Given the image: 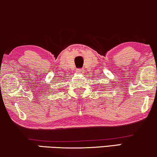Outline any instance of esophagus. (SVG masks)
<instances>
[{"instance_id": "34e87169", "label": "esophagus", "mask_w": 157, "mask_h": 157, "mask_svg": "<svg viewBox=\"0 0 157 157\" xmlns=\"http://www.w3.org/2000/svg\"><path fill=\"white\" fill-rule=\"evenodd\" d=\"M76 71H77V72H82L83 69L82 68H78V69H76Z\"/></svg>"}]
</instances>
